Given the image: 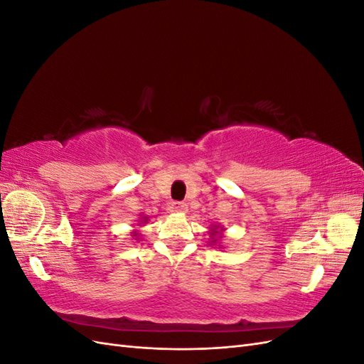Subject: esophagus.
Masks as SVG:
<instances>
[{
  "label": "esophagus",
  "mask_w": 364,
  "mask_h": 364,
  "mask_svg": "<svg viewBox=\"0 0 364 364\" xmlns=\"http://www.w3.org/2000/svg\"><path fill=\"white\" fill-rule=\"evenodd\" d=\"M170 211L171 213H182V214H185L186 211H188V205L183 203V202H173L170 205Z\"/></svg>",
  "instance_id": "1"
}]
</instances>
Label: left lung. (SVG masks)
Masks as SVG:
<instances>
[{
  "label": "left lung",
  "mask_w": 364,
  "mask_h": 364,
  "mask_svg": "<svg viewBox=\"0 0 364 364\" xmlns=\"http://www.w3.org/2000/svg\"><path fill=\"white\" fill-rule=\"evenodd\" d=\"M217 228H218V226H217ZM217 228L214 226V228L211 229V232H209V234H211V238H213V241H211V243H213V245H215V241H217V238H218V237H222V234H220V232H218V230H217ZM220 230H223V229H220Z\"/></svg>",
  "instance_id": "8db88e82"
}]
</instances>
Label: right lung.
Here are the masks:
<instances>
[{
  "instance_id": "add662e5",
  "label": "right lung",
  "mask_w": 364,
  "mask_h": 364,
  "mask_svg": "<svg viewBox=\"0 0 364 364\" xmlns=\"http://www.w3.org/2000/svg\"><path fill=\"white\" fill-rule=\"evenodd\" d=\"M142 220H144V223H146V222H147V217H142V218H141V222H142ZM136 235H138V234H136V232H134V237H136Z\"/></svg>"
}]
</instances>
